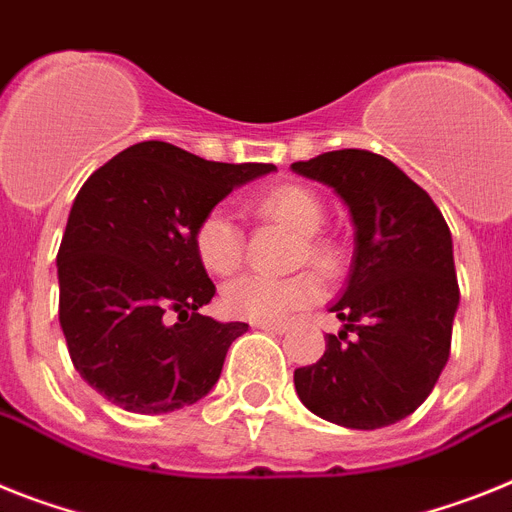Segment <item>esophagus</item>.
Wrapping results in <instances>:
<instances>
[{
  "label": "esophagus",
  "mask_w": 512,
  "mask_h": 512,
  "mask_svg": "<svg viewBox=\"0 0 512 512\" xmlns=\"http://www.w3.org/2000/svg\"><path fill=\"white\" fill-rule=\"evenodd\" d=\"M253 326H256V329H261V331H269V334H285V331H287L285 321H256Z\"/></svg>",
  "instance_id": "obj_1"
}]
</instances>
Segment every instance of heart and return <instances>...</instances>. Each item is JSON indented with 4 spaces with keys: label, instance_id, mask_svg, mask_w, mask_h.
<instances>
[{
    "label": "heart",
    "instance_id": "b5f03b06",
    "mask_svg": "<svg viewBox=\"0 0 512 512\" xmlns=\"http://www.w3.org/2000/svg\"><path fill=\"white\" fill-rule=\"evenodd\" d=\"M256 217L282 222L300 235L295 264H310L316 272L336 274L342 269L339 243L318 230L326 222V207L316 194L300 183H282L264 191L251 202ZM199 264L214 277H230L243 261V230L225 209H209L199 217L191 233ZM321 282L313 272L292 274L285 279L246 274L222 290V308L227 316L246 321H282L295 310L316 303Z\"/></svg>",
    "mask_w": 512,
    "mask_h": 512
}]
</instances>
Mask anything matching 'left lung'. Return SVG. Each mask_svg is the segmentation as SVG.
<instances>
[{
    "instance_id": "left-lung-1",
    "label": "left lung",
    "mask_w": 512,
    "mask_h": 512,
    "mask_svg": "<svg viewBox=\"0 0 512 512\" xmlns=\"http://www.w3.org/2000/svg\"><path fill=\"white\" fill-rule=\"evenodd\" d=\"M292 170L342 196L357 230L355 269L331 305L344 331L295 370L310 412L352 430L412 414L451 355L458 279L451 230L425 189L383 155L323 152Z\"/></svg>"
}]
</instances>
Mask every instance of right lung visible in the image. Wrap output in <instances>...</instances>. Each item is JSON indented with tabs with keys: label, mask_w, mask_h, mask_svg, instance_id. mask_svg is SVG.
<instances>
[{
	"label": "right lung",
	"mask_w": 512,
	"mask_h": 512,
	"mask_svg": "<svg viewBox=\"0 0 512 512\" xmlns=\"http://www.w3.org/2000/svg\"><path fill=\"white\" fill-rule=\"evenodd\" d=\"M269 170L139 142L87 178L56 253L59 323L74 370L111 404L173 412L217 383L248 323L199 313L217 290L191 233L235 186Z\"/></svg>",
	"instance_id": "add662e5"
}]
</instances>
